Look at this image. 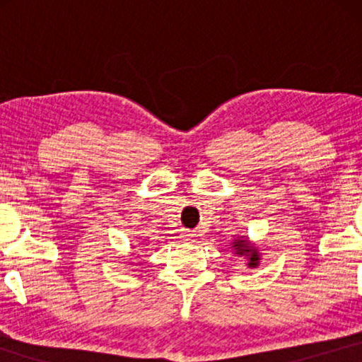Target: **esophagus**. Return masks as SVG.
I'll return each instance as SVG.
<instances>
[{
    "instance_id": "esophagus-1",
    "label": "esophagus",
    "mask_w": 362,
    "mask_h": 362,
    "mask_svg": "<svg viewBox=\"0 0 362 362\" xmlns=\"http://www.w3.org/2000/svg\"><path fill=\"white\" fill-rule=\"evenodd\" d=\"M181 239L185 242H194L196 234H192V232H187V230H182L181 232Z\"/></svg>"
}]
</instances>
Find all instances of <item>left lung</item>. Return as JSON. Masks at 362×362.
<instances>
[{
	"label": "left lung",
	"mask_w": 362,
	"mask_h": 362,
	"mask_svg": "<svg viewBox=\"0 0 362 362\" xmlns=\"http://www.w3.org/2000/svg\"><path fill=\"white\" fill-rule=\"evenodd\" d=\"M234 249V254L242 257V259L247 260V267L249 269H257L260 264V252L257 247L249 240V237L239 235L232 240V247Z\"/></svg>",
	"instance_id": "1"
}]
</instances>
